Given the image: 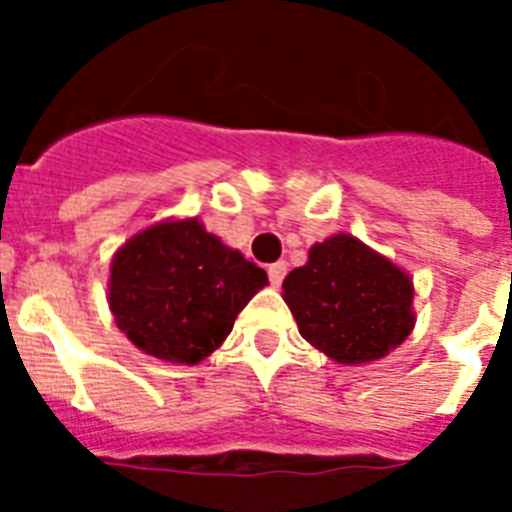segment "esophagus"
Wrapping results in <instances>:
<instances>
[{
  "instance_id": "esophagus-1",
  "label": "esophagus",
  "mask_w": 512,
  "mask_h": 512,
  "mask_svg": "<svg viewBox=\"0 0 512 512\" xmlns=\"http://www.w3.org/2000/svg\"><path fill=\"white\" fill-rule=\"evenodd\" d=\"M284 276H287V263H284V260L268 265V279H271L273 287H279L281 281H284Z\"/></svg>"
}]
</instances>
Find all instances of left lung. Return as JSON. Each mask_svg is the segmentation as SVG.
Instances as JSON below:
<instances>
[{
    "label": "left lung",
    "mask_w": 512,
    "mask_h": 512,
    "mask_svg": "<svg viewBox=\"0 0 512 512\" xmlns=\"http://www.w3.org/2000/svg\"><path fill=\"white\" fill-rule=\"evenodd\" d=\"M281 287L300 335L337 364L385 358L417 319L412 276L353 233L313 244Z\"/></svg>",
    "instance_id": "left-lung-1"
}]
</instances>
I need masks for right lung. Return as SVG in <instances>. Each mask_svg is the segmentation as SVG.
Returning a JSON list of instances; mask_svg holds the SVG:
<instances>
[{
  "label": "right lung",
  "mask_w": 512,
  "mask_h": 512,
  "mask_svg": "<svg viewBox=\"0 0 512 512\" xmlns=\"http://www.w3.org/2000/svg\"><path fill=\"white\" fill-rule=\"evenodd\" d=\"M263 287L268 273L209 233L199 217H167L114 252L108 308L135 348L193 366L223 345Z\"/></svg>",
  "instance_id": "1"
}]
</instances>
